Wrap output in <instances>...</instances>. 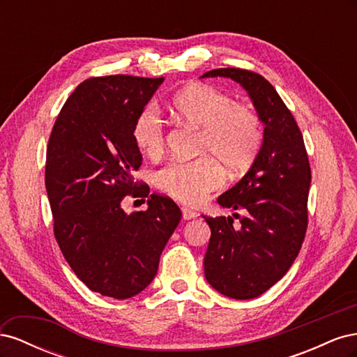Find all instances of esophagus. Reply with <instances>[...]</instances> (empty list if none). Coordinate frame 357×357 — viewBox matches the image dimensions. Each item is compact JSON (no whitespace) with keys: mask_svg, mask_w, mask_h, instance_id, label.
<instances>
[{"mask_svg":"<svg viewBox=\"0 0 357 357\" xmlns=\"http://www.w3.org/2000/svg\"><path fill=\"white\" fill-rule=\"evenodd\" d=\"M181 214H183V219H185V220L195 219L197 215H198L195 211L190 210V208H188V207H181Z\"/></svg>","mask_w":357,"mask_h":357,"instance_id":"1","label":"esophagus"}]
</instances>
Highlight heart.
I'll use <instances>...</instances> for the list:
<instances>
[{
    "label": "heart",
    "mask_w": 357,
    "mask_h": 357,
    "mask_svg": "<svg viewBox=\"0 0 357 357\" xmlns=\"http://www.w3.org/2000/svg\"><path fill=\"white\" fill-rule=\"evenodd\" d=\"M169 109L180 121L201 129L198 152L207 153L195 160H174L156 172V186L171 198L189 205L204 202L223 185L220 165L229 174H241L261 152L264 131L259 116L210 84L188 86L172 98ZM132 139L149 158L164 153L165 132L156 110L147 109L137 117Z\"/></svg>",
    "instance_id": "1"
}]
</instances>
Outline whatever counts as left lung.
<instances>
[{
	"instance_id": "1",
	"label": "left lung",
	"mask_w": 357,
	"mask_h": 357,
	"mask_svg": "<svg viewBox=\"0 0 357 357\" xmlns=\"http://www.w3.org/2000/svg\"><path fill=\"white\" fill-rule=\"evenodd\" d=\"M202 77H228L248 92L265 125L261 152L247 174L218 198L222 207L240 210L232 218H202L211 236L204 274L219 294L253 299L289 271L301 250L308 225L311 169L304 138L294 114L261 74L218 68Z\"/></svg>"
}]
</instances>
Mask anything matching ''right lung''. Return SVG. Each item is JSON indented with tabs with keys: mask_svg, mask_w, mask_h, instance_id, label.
Masks as SVG:
<instances>
[{
	"mask_svg": "<svg viewBox=\"0 0 357 357\" xmlns=\"http://www.w3.org/2000/svg\"><path fill=\"white\" fill-rule=\"evenodd\" d=\"M164 77L105 75L80 83L61 109L47 144L46 190L53 232L74 274L102 296L128 299L155 278L181 219L177 204L152 193L146 211L126 214L142 153L132 126Z\"/></svg>",
	"mask_w": 357,
	"mask_h": 357,
	"instance_id": "add662e5",
	"label": "right lung"
}]
</instances>
